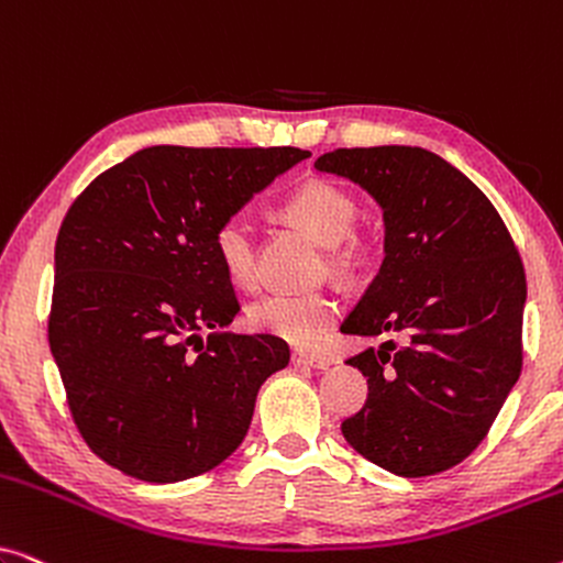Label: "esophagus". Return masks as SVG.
Masks as SVG:
<instances>
[{
    "instance_id": "esophagus-1",
    "label": "esophagus",
    "mask_w": 563,
    "mask_h": 563,
    "mask_svg": "<svg viewBox=\"0 0 563 563\" xmlns=\"http://www.w3.org/2000/svg\"><path fill=\"white\" fill-rule=\"evenodd\" d=\"M291 364L299 366V368H328L330 361L325 356H318V353L312 351H291Z\"/></svg>"
}]
</instances>
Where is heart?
Listing matches in <instances>:
<instances>
[{
  "instance_id": "1",
  "label": "heart",
  "mask_w": 563,
  "mask_h": 563,
  "mask_svg": "<svg viewBox=\"0 0 563 563\" xmlns=\"http://www.w3.org/2000/svg\"><path fill=\"white\" fill-rule=\"evenodd\" d=\"M282 214L328 245V258L335 268H353L364 256L366 245L353 233L356 199L328 179L302 181L282 202ZM212 249L222 272L238 287H253L258 282L256 243L251 222L243 214H230L212 235ZM341 302L330 291H276L251 307L249 322L261 333L279 341L310 349L335 325Z\"/></svg>"
}]
</instances>
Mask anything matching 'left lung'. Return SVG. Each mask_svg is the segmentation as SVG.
<instances>
[{"instance_id":"1","label":"left lung","mask_w":563,"mask_h":563,"mask_svg":"<svg viewBox=\"0 0 563 563\" xmlns=\"http://www.w3.org/2000/svg\"><path fill=\"white\" fill-rule=\"evenodd\" d=\"M314 168L364 187L387 228L379 274L341 325L389 335L349 358L368 397L343 420L345 441L397 476L449 472L487 438L522 368L526 268L510 230L472 179L426 148H338Z\"/></svg>"}]
</instances>
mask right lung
<instances>
[{"mask_svg":"<svg viewBox=\"0 0 563 563\" xmlns=\"http://www.w3.org/2000/svg\"><path fill=\"white\" fill-rule=\"evenodd\" d=\"M307 156L153 145L68 207L48 343L81 438L122 474L166 484L222 464L249 433L261 384L289 364L279 338L222 330L241 302L212 235Z\"/></svg>","mask_w":563,"mask_h":563,"instance_id":"1","label":"right lung"}]
</instances>
